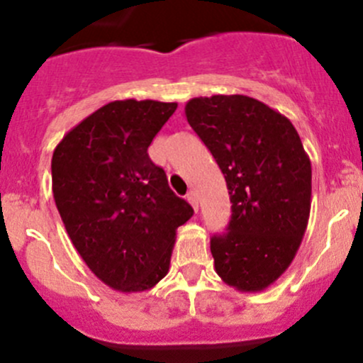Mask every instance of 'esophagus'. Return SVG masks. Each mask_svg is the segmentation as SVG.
Masks as SVG:
<instances>
[{
    "mask_svg": "<svg viewBox=\"0 0 363 363\" xmlns=\"http://www.w3.org/2000/svg\"><path fill=\"white\" fill-rule=\"evenodd\" d=\"M186 200H188L189 205L193 206L194 212H198V198H196V193H193V191H191V193H188V196H186Z\"/></svg>",
    "mask_w": 363,
    "mask_h": 363,
    "instance_id": "esophagus-1",
    "label": "esophagus"
}]
</instances>
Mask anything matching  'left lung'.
<instances>
[{
	"label": "left lung",
	"mask_w": 363,
	"mask_h": 363,
	"mask_svg": "<svg viewBox=\"0 0 363 363\" xmlns=\"http://www.w3.org/2000/svg\"><path fill=\"white\" fill-rule=\"evenodd\" d=\"M186 118L224 174L233 215L215 234V270L238 291H264L291 265L312 203V163L282 113L242 94L186 103Z\"/></svg>",
	"instance_id": "8db88e82"
}]
</instances>
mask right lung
Segmentation results:
<instances>
[{
  "label": "right lung",
  "mask_w": 363,
  "mask_h": 363,
  "mask_svg": "<svg viewBox=\"0 0 363 363\" xmlns=\"http://www.w3.org/2000/svg\"><path fill=\"white\" fill-rule=\"evenodd\" d=\"M177 103L117 99L70 129L51 158L53 198L72 245L99 281L148 291L169 272L175 230L193 215L148 146Z\"/></svg>",
  "instance_id": "add662e5"
}]
</instances>
